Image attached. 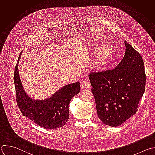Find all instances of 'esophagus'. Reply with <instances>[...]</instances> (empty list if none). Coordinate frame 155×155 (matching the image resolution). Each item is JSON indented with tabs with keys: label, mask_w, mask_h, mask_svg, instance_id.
<instances>
[{
	"label": "esophagus",
	"mask_w": 155,
	"mask_h": 155,
	"mask_svg": "<svg viewBox=\"0 0 155 155\" xmlns=\"http://www.w3.org/2000/svg\"><path fill=\"white\" fill-rule=\"evenodd\" d=\"M81 86L83 88H89L90 87V83L87 80H84L82 82Z\"/></svg>",
	"instance_id": "1"
}]
</instances>
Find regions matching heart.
<instances>
[{
    "label": "heart",
    "instance_id": "1",
    "mask_svg": "<svg viewBox=\"0 0 155 155\" xmlns=\"http://www.w3.org/2000/svg\"><path fill=\"white\" fill-rule=\"evenodd\" d=\"M111 50L108 45H104L101 47L94 61V66L97 68H100L107 64L111 55Z\"/></svg>",
    "mask_w": 155,
    "mask_h": 155
}]
</instances>
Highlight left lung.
Returning <instances> with one entry per match:
<instances>
[{
    "instance_id": "obj_1",
    "label": "left lung",
    "mask_w": 155,
    "mask_h": 155,
    "mask_svg": "<svg viewBox=\"0 0 155 155\" xmlns=\"http://www.w3.org/2000/svg\"><path fill=\"white\" fill-rule=\"evenodd\" d=\"M125 45L124 58L115 69L89 75L98 117L111 127H118L135 114L145 89L142 58L126 41Z\"/></svg>"
}]
</instances>
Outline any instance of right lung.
Returning <instances> with one entry per match:
<instances>
[{"label": "right lung", "instance_id": "1", "mask_svg": "<svg viewBox=\"0 0 155 155\" xmlns=\"http://www.w3.org/2000/svg\"><path fill=\"white\" fill-rule=\"evenodd\" d=\"M20 58L21 56L15 67L14 82L17 104L22 114L46 129L54 130L64 126L69 117L70 101L79 93L80 83L77 82L65 85L50 98L33 100L26 94L19 77L18 67Z\"/></svg>", "mask_w": 155, "mask_h": 155}]
</instances>
